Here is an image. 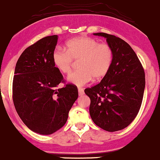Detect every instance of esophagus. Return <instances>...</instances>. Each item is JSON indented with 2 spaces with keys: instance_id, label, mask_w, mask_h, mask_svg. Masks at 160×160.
I'll list each match as a JSON object with an SVG mask.
<instances>
[{
  "instance_id": "34e87169",
  "label": "esophagus",
  "mask_w": 160,
  "mask_h": 160,
  "mask_svg": "<svg viewBox=\"0 0 160 160\" xmlns=\"http://www.w3.org/2000/svg\"><path fill=\"white\" fill-rule=\"evenodd\" d=\"M78 94H79V96H82V95L84 94L83 88H78Z\"/></svg>"
}]
</instances>
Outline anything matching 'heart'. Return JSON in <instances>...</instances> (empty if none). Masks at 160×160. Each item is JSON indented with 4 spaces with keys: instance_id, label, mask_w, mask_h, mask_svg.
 I'll list each match as a JSON object with an SVG mask.
<instances>
[{
    "instance_id": "heart-1",
    "label": "heart",
    "mask_w": 160,
    "mask_h": 160,
    "mask_svg": "<svg viewBox=\"0 0 160 160\" xmlns=\"http://www.w3.org/2000/svg\"><path fill=\"white\" fill-rule=\"evenodd\" d=\"M66 51L55 50L53 61L55 67L63 74L72 72L73 61H78V70L68 77L70 83L78 86L103 78L108 74L113 60L111 47L107 43H99L90 37H78L66 42Z\"/></svg>"
}]
</instances>
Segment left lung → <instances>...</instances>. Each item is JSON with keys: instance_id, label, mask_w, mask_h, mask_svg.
<instances>
[{"instance_id": "obj_1", "label": "left lung", "mask_w": 160, "mask_h": 160, "mask_svg": "<svg viewBox=\"0 0 160 160\" xmlns=\"http://www.w3.org/2000/svg\"><path fill=\"white\" fill-rule=\"evenodd\" d=\"M107 39L113 52L108 74L85 93L90 98L93 122L107 132L127 128L137 116L143 99L145 72L133 49L122 39L104 32L93 33Z\"/></svg>"}]
</instances>
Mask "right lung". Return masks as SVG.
Instances as JSON below:
<instances>
[{
    "label": "right lung",
    "instance_id": "1",
    "mask_svg": "<svg viewBox=\"0 0 160 160\" xmlns=\"http://www.w3.org/2000/svg\"><path fill=\"white\" fill-rule=\"evenodd\" d=\"M57 35L46 36L26 48L16 63L12 98L18 116L32 132L51 134L67 122L69 110L78 96V88L64 82L55 67L53 53Z\"/></svg>",
    "mask_w": 160,
    "mask_h": 160
}]
</instances>
